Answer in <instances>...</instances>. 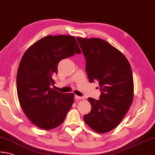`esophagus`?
Returning <instances> with one entry per match:
<instances>
[{"label": "esophagus", "instance_id": "esophagus-1", "mask_svg": "<svg viewBox=\"0 0 155 155\" xmlns=\"http://www.w3.org/2000/svg\"><path fill=\"white\" fill-rule=\"evenodd\" d=\"M75 98L76 99H80H80H84L83 96H78V95H75Z\"/></svg>", "mask_w": 155, "mask_h": 155}]
</instances>
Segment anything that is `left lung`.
Returning <instances> with one entry per match:
<instances>
[{
	"instance_id": "left-lung-1",
	"label": "left lung",
	"mask_w": 155,
	"mask_h": 155,
	"mask_svg": "<svg viewBox=\"0 0 155 155\" xmlns=\"http://www.w3.org/2000/svg\"><path fill=\"white\" fill-rule=\"evenodd\" d=\"M86 61L90 83L97 81L102 91L99 100L90 97L91 111L84 122L95 132L104 134L120 124L134 98V80L130 64L125 55L105 40L78 37Z\"/></svg>"
}]
</instances>
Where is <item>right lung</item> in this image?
I'll return each instance as SVG.
<instances>
[{
    "label": "right lung",
    "instance_id": "1",
    "mask_svg": "<svg viewBox=\"0 0 155 155\" xmlns=\"http://www.w3.org/2000/svg\"><path fill=\"white\" fill-rule=\"evenodd\" d=\"M81 50L74 36L48 35L23 55L17 74V96L25 115L40 129L60 125L74 103V93H60L52 86L59 61Z\"/></svg>",
    "mask_w": 155,
    "mask_h": 155
}]
</instances>
